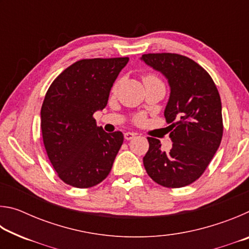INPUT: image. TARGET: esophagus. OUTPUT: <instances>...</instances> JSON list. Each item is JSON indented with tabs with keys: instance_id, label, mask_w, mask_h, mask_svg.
Returning a JSON list of instances; mask_svg holds the SVG:
<instances>
[{
	"instance_id": "1",
	"label": "esophagus",
	"mask_w": 249,
	"mask_h": 249,
	"mask_svg": "<svg viewBox=\"0 0 249 249\" xmlns=\"http://www.w3.org/2000/svg\"><path fill=\"white\" fill-rule=\"evenodd\" d=\"M136 136V133H133V132H126L125 134H124V138L126 141H130V140H133V138Z\"/></svg>"
}]
</instances>
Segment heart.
I'll return each mask as SVG.
<instances>
[{
  "label": "heart",
  "mask_w": 249,
  "mask_h": 249,
  "mask_svg": "<svg viewBox=\"0 0 249 249\" xmlns=\"http://www.w3.org/2000/svg\"><path fill=\"white\" fill-rule=\"evenodd\" d=\"M146 77H150V75H146ZM142 121H144V116L142 115H138L135 117V122H136V123H142Z\"/></svg>",
  "instance_id": "1"
}]
</instances>
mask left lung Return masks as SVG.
<instances>
[{"instance_id": "1", "label": "left lung", "mask_w": 249, "mask_h": 249, "mask_svg": "<svg viewBox=\"0 0 249 249\" xmlns=\"http://www.w3.org/2000/svg\"><path fill=\"white\" fill-rule=\"evenodd\" d=\"M141 59L165 75L170 87L165 117L170 124L172 148L162 151L159 140L147 137L145 169L162 187H185L200 178L220 147V94L211 75L190 58L161 53L142 54Z\"/></svg>"}]
</instances>
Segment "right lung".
<instances>
[{
    "label": "right lung",
    "mask_w": 249,
    "mask_h": 249,
    "mask_svg": "<svg viewBox=\"0 0 249 249\" xmlns=\"http://www.w3.org/2000/svg\"><path fill=\"white\" fill-rule=\"evenodd\" d=\"M127 57L82 59L53 80L40 111L46 153L65 183L86 189L107 178L123 144L122 132L105 133L93 114L107 107Z\"/></svg>",
    "instance_id": "add662e5"
}]
</instances>
